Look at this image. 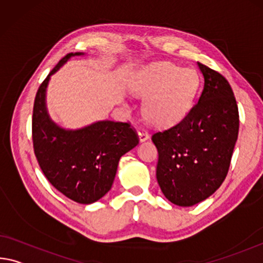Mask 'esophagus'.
Returning <instances> with one entry per match:
<instances>
[{
  "label": "esophagus",
  "mask_w": 263,
  "mask_h": 263,
  "mask_svg": "<svg viewBox=\"0 0 263 263\" xmlns=\"http://www.w3.org/2000/svg\"><path fill=\"white\" fill-rule=\"evenodd\" d=\"M138 138H139L140 143H143V141H146L149 138V136L146 131L143 130V128H140V130L138 131Z\"/></svg>",
  "instance_id": "34e87169"
}]
</instances>
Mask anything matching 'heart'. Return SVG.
<instances>
[{"mask_svg": "<svg viewBox=\"0 0 263 263\" xmlns=\"http://www.w3.org/2000/svg\"><path fill=\"white\" fill-rule=\"evenodd\" d=\"M198 87L199 77L193 70L157 62L140 70L131 90L146 97L141 107L144 118L154 126L167 127L187 115Z\"/></svg>", "mask_w": 263, "mask_h": 263, "instance_id": "1", "label": "heart"}]
</instances>
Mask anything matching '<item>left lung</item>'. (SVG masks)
I'll return each mask as SVG.
<instances>
[{"label":"left lung","instance_id":"8db88e82","mask_svg":"<svg viewBox=\"0 0 263 263\" xmlns=\"http://www.w3.org/2000/svg\"><path fill=\"white\" fill-rule=\"evenodd\" d=\"M199 101L184 119L152 140L159 153L157 180L166 199L190 207L210 198L227 176L239 133V111L222 74L198 62Z\"/></svg>","mask_w":263,"mask_h":263}]
</instances>
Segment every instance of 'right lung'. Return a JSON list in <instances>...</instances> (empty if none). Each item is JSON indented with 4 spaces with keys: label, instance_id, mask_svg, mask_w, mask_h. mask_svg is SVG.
<instances>
[{
    "label": "right lung",
    "instance_id": "obj_1",
    "mask_svg": "<svg viewBox=\"0 0 263 263\" xmlns=\"http://www.w3.org/2000/svg\"><path fill=\"white\" fill-rule=\"evenodd\" d=\"M62 58L42 83L32 112V143L41 170L56 190L78 203L96 202L111 190L120 157L138 145L128 123L98 120L69 130L50 118L47 109L49 81L70 58Z\"/></svg>",
    "mask_w": 263,
    "mask_h": 263
}]
</instances>
